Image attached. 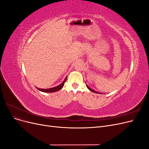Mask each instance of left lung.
<instances>
[{
    "mask_svg": "<svg viewBox=\"0 0 149 149\" xmlns=\"http://www.w3.org/2000/svg\"><path fill=\"white\" fill-rule=\"evenodd\" d=\"M86 86H87V88L90 90V91H92V92H93V93H98V94H100V93H98V92H96V91H94V90H93V89H92L91 88H90L89 86H88L86 84ZM101 94V93H100Z\"/></svg>",
    "mask_w": 149,
    "mask_h": 149,
    "instance_id": "8db88e82",
    "label": "left lung"
}]
</instances>
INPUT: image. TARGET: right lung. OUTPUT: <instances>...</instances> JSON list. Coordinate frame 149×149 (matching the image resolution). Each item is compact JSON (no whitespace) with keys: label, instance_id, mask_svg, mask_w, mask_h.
<instances>
[{"label":"right lung","instance_id":"right-lung-1","mask_svg":"<svg viewBox=\"0 0 149 149\" xmlns=\"http://www.w3.org/2000/svg\"><path fill=\"white\" fill-rule=\"evenodd\" d=\"M66 79H67V77H66V78L65 79L63 82L60 85L58 86H56V87H54V88H49V89H39V88H37V89L39 90V91L44 92V93H54V92H56L58 91H59V90H60L63 87L64 84H65V83L66 82Z\"/></svg>","mask_w":149,"mask_h":149}]
</instances>
